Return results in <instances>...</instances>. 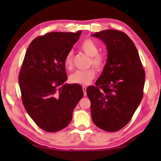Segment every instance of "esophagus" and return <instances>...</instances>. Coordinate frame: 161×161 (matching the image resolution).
<instances>
[{
	"instance_id": "34e87169",
	"label": "esophagus",
	"mask_w": 161,
	"mask_h": 161,
	"mask_svg": "<svg viewBox=\"0 0 161 161\" xmlns=\"http://www.w3.org/2000/svg\"><path fill=\"white\" fill-rule=\"evenodd\" d=\"M82 89L84 91V96H86V86H82Z\"/></svg>"
}]
</instances>
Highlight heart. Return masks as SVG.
<instances>
[{"label": "heart", "mask_w": 161, "mask_h": 161, "mask_svg": "<svg viewBox=\"0 0 161 161\" xmlns=\"http://www.w3.org/2000/svg\"><path fill=\"white\" fill-rule=\"evenodd\" d=\"M80 49L91 57V64L100 70L104 68L105 65V57L101 53H99V47L93 40L86 39L81 43L80 46ZM73 53L70 51L67 54L64 59V66L66 68H70L73 66ZM95 77V72L93 69L88 70H77L70 75L69 77L70 81L73 84L87 85L90 84L92 80Z\"/></svg>", "instance_id": "1"}]
</instances>
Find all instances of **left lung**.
Masks as SVG:
<instances>
[{"label": "left lung", "mask_w": 161, "mask_h": 161, "mask_svg": "<svg viewBox=\"0 0 161 161\" xmlns=\"http://www.w3.org/2000/svg\"><path fill=\"white\" fill-rule=\"evenodd\" d=\"M103 42L107 64L95 85L86 88L95 125L106 131L121 129L143 97L145 73L135 44L125 33L106 30L92 35Z\"/></svg>", "instance_id": "obj_1"}]
</instances>
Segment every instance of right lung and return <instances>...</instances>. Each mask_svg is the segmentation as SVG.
Listing matches in <instances>:
<instances>
[{"label": "right lung", "instance_id": "1", "mask_svg": "<svg viewBox=\"0 0 161 161\" xmlns=\"http://www.w3.org/2000/svg\"><path fill=\"white\" fill-rule=\"evenodd\" d=\"M81 33L56 32L36 37L24 57L19 76L23 104L36 125L47 132L66 127L84 95L80 84L65 83L64 59Z\"/></svg>", "mask_w": 161, "mask_h": 161}]
</instances>
